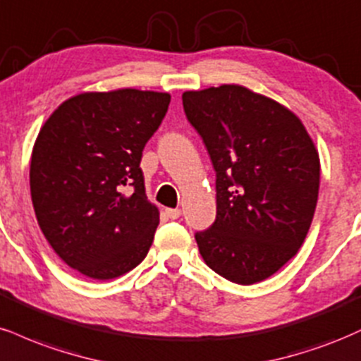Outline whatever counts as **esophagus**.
Returning a JSON list of instances; mask_svg holds the SVG:
<instances>
[{"mask_svg":"<svg viewBox=\"0 0 361 361\" xmlns=\"http://www.w3.org/2000/svg\"><path fill=\"white\" fill-rule=\"evenodd\" d=\"M165 214L169 216V218L171 219H177V218H180V209H165Z\"/></svg>","mask_w":361,"mask_h":361,"instance_id":"esophagus-1","label":"esophagus"}]
</instances>
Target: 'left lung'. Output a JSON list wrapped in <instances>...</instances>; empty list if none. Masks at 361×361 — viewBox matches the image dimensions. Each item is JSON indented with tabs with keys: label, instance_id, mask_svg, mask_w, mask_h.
Here are the masks:
<instances>
[{
	"label": "left lung",
	"instance_id": "left-lung-1",
	"mask_svg": "<svg viewBox=\"0 0 361 361\" xmlns=\"http://www.w3.org/2000/svg\"><path fill=\"white\" fill-rule=\"evenodd\" d=\"M184 113L216 172V219L196 231L202 258L250 286L277 272L306 238L319 192V155L300 120L236 84L188 91Z\"/></svg>",
	"mask_w": 361,
	"mask_h": 361
}]
</instances>
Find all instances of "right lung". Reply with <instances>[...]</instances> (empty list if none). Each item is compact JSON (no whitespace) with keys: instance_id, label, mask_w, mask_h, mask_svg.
Wrapping results in <instances>:
<instances>
[{"instance_id":"obj_1","label":"right lung","mask_w":361,"mask_h":361,"mask_svg":"<svg viewBox=\"0 0 361 361\" xmlns=\"http://www.w3.org/2000/svg\"><path fill=\"white\" fill-rule=\"evenodd\" d=\"M169 103L167 92H84L38 133L30 164L37 221L55 253L86 277H120L147 257L159 209L147 201L140 162Z\"/></svg>"}]
</instances>
